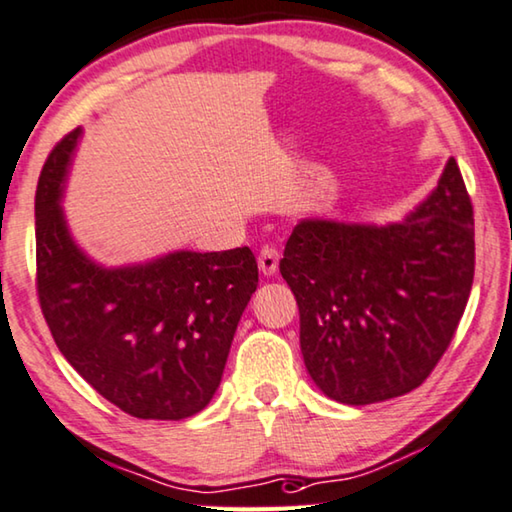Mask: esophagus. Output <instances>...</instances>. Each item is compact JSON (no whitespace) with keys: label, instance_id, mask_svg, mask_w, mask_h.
<instances>
[{"label":"esophagus","instance_id":"obj_1","mask_svg":"<svg viewBox=\"0 0 512 512\" xmlns=\"http://www.w3.org/2000/svg\"><path fill=\"white\" fill-rule=\"evenodd\" d=\"M278 262H280V253H278V250L273 248V246H264L262 250H259L257 264H259V271H262L266 278L276 276Z\"/></svg>","mask_w":512,"mask_h":512}]
</instances>
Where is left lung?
Listing matches in <instances>:
<instances>
[{"mask_svg": "<svg viewBox=\"0 0 512 512\" xmlns=\"http://www.w3.org/2000/svg\"><path fill=\"white\" fill-rule=\"evenodd\" d=\"M474 262V207L455 158L400 223L301 220L280 273L319 391L361 407L421 386L467 308Z\"/></svg>", "mask_w": 512, "mask_h": 512, "instance_id": "8db88e82", "label": "left lung"}]
</instances>
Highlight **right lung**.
Instances as JSON below:
<instances>
[{"label":"right lung","mask_w":512,"mask_h":512,"mask_svg":"<svg viewBox=\"0 0 512 512\" xmlns=\"http://www.w3.org/2000/svg\"><path fill=\"white\" fill-rule=\"evenodd\" d=\"M82 128L45 160L36 186V289L59 352L135 418L181 421L211 402L257 289L250 248L177 250L103 266L68 232L61 197Z\"/></svg>","instance_id":"right-lung-1"}]
</instances>
